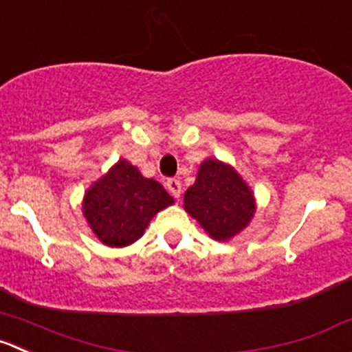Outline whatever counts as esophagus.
Listing matches in <instances>:
<instances>
[{"label":"esophagus","instance_id":"esophagus-1","mask_svg":"<svg viewBox=\"0 0 352 352\" xmlns=\"http://www.w3.org/2000/svg\"><path fill=\"white\" fill-rule=\"evenodd\" d=\"M166 189L172 192L173 197H179L180 192H182V184H180L179 179H168L166 180Z\"/></svg>","mask_w":352,"mask_h":352}]
</instances>
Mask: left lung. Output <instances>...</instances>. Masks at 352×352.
<instances>
[{"label": "left lung", "mask_w": 352, "mask_h": 352, "mask_svg": "<svg viewBox=\"0 0 352 352\" xmlns=\"http://www.w3.org/2000/svg\"><path fill=\"white\" fill-rule=\"evenodd\" d=\"M184 208L214 241H228L244 230L254 217L252 190L234 166L208 158L196 182L184 194Z\"/></svg>", "instance_id": "8db88e82"}]
</instances>
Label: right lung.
Segmentation results:
<instances>
[{"label":"right lung","instance_id":"right-lung-1","mask_svg":"<svg viewBox=\"0 0 352 352\" xmlns=\"http://www.w3.org/2000/svg\"><path fill=\"white\" fill-rule=\"evenodd\" d=\"M173 197L155 179H146L127 160H118L107 175L87 189L84 217L103 244L124 248L142 237L158 211Z\"/></svg>","mask_w":352,"mask_h":352}]
</instances>
